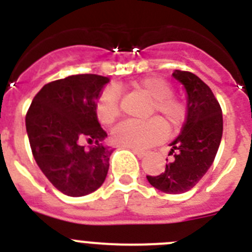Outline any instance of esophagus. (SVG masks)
Wrapping results in <instances>:
<instances>
[{
    "mask_svg": "<svg viewBox=\"0 0 252 252\" xmlns=\"http://www.w3.org/2000/svg\"><path fill=\"white\" fill-rule=\"evenodd\" d=\"M132 150V153L136 155L137 158H144L145 155H148V151L145 150H140V149H131Z\"/></svg>",
    "mask_w": 252,
    "mask_h": 252,
    "instance_id": "1",
    "label": "esophagus"
}]
</instances>
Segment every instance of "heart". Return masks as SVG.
Instances as JSON below:
<instances>
[{"mask_svg":"<svg viewBox=\"0 0 252 252\" xmlns=\"http://www.w3.org/2000/svg\"><path fill=\"white\" fill-rule=\"evenodd\" d=\"M133 90L151 98L146 117L159 116L170 130H177L186 119V106L171 95L170 84L162 78L148 77L132 84ZM97 116L103 125H111L120 116V97L115 88L102 93L97 103ZM166 135L165 126L160 120L151 119L145 122H124L112 131L115 144L124 148L145 149L153 146Z\"/></svg>","mask_w":252,"mask_h":252,"instance_id":"1","label":"heart"}]
</instances>
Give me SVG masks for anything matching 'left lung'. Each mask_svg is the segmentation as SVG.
<instances>
[{
    "label": "left lung",
    "mask_w": 252,
    "mask_h": 252,
    "mask_svg": "<svg viewBox=\"0 0 252 252\" xmlns=\"http://www.w3.org/2000/svg\"><path fill=\"white\" fill-rule=\"evenodd\" d=\"M171 75L186 91V122L177 139L169 144V155L173 158L165 170L146 178L161 192L180 194L190 190L213 164L221 144L223 120L221 106L201 78L182 70H174Z\"/></svg>",
    "instance_id": "1"
}]
</instances>
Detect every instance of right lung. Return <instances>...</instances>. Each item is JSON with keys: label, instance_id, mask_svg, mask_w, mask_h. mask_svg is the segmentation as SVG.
Returning <instances> with one entry per match:
<instances>
[{"label": "right lung", "instance_id": "1", "mask_svg": "<svg viewBox=\"0 0 252 252\" xmlns=\"http://www.w3.org/2000/svg\"><path fill=\"white\" fill-rule=\"evenodd\" d=\"M108 77L69 75L39 91L26 113V131L40 170L69 197H83L103 184L113 153L97 117V99ZM87 138L94 144L86 149Z\"/></svg>", "mask_w": 252, "mask_h": 252}]
</instances>
